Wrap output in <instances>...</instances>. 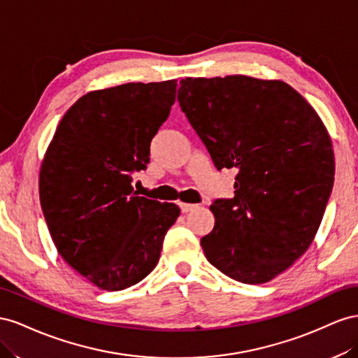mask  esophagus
Returning <instances> with one entry per match:
<instances>
[{
    "mask_svg": "<svg viewBox=\"0 0 358 358\" xmlns=\"http://www.w3.org/2000/svg\"><path fill=\"white\" fill-rule=\"evenodd\" d=\"M178 206H180V210H181L182 213H189V211H193V210H195V208H198L196 203H186V202H180Z\"/></svg>",
    "mask_w": 358,
    "mask_h": 358,
    "instance_id": "obj_1",
    "label": "esophagus"
}]
</instances>
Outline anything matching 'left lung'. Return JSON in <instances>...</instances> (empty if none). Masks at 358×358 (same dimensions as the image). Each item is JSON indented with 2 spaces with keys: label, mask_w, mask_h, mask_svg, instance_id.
I'll return each mask as SVG.
<instances>
[{
  "label": "left lung",
  "mask_w": 358,
  "mask_h": 358,
  "mask_svg": "<svg viewBox=\"0 0 358 358\" xmlns=\"http://www.w3.org/2000/svg\"><path fill=\"white\" fill-rule=\"evenodd\" d=\"M178 103L234 198L211 203L201 238L211 265L249 285L271 280L309 249L334 181L331 141L315 109L282 80L243 75L180 80Z\"/></svg>",
  "instance_id": "8db88e82"
}]
</instances>
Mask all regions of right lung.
<instances>
[{
  "label": "right lung",
  "instance_id": "obj_1",
  "mask_svg": "<svg viewBox=\"0 0 358 358\" xmlns=\"http://www.w3.org/2000/svg\"><path fill=\"white\" fill-rule=\"evenodd\" d=\"M177 79L91 91L61 118L38 193L55 248L100 289L121 291L155 270L176 203L138 196L134 173L169 117Z\"/></svg>",
  "mask_w": 358,
  "mask_h": 358
}]
</instances>
